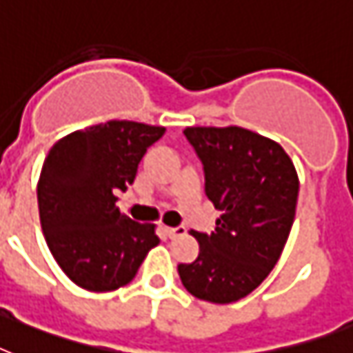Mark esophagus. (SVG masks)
<instances>
[{"label":"esophagus","instance_id":"34e87169","mask_svg":"<svg viewBox=\"0 0 353 353\" xmlns=\"http://www.w3.org/2000/svg\"><path fill=\"white\" fill-rule=\"evenodd\" d=\"M165 232H167L168 237H177V236H183V234H186V228L185 226H176V228H170V226H167V228H165Z\"/></svg>","mask_w":353,"mask_h":353}]
</instances>
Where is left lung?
I'll return each mask as SVG.
<instances>
[{
    "label": "left lung",
    "instance_id": "1",
    "mask_svg": "<svg viewBox=\"0 0 353 353\" xmlns=\"http://www.w3.org/2000/svg\"><path fill=\"white\" fill-rule=\"evenodd\" d=\"M185 136L221 216L212 234L192 230L199 256L177 272L192 296L226 305L256 290L279 261L296 217L299 177L279 143L256 132L186 127Z\"/></svg>",
    "mask_w": 353,
    "mask_h": 353
}]
</instances>
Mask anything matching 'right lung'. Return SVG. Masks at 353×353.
<instances>
[{
  "mask_svg": "<svg viewBox=\"0 0 353 353\" xmlns=\"http://www.w3.org/2000/svg\"><path fill=\"white\" fill-rule=\"evenodd\" d=\"M163 134L165 127L112 119L68 134L45 157L37 181L43 234L57 265L85 290L128 285L159 243L156 225L121 214L116 194L134 183Z\"/></svg>",
  "mask_w": 353,
  "mask_h": 353,
  "instance_id": "1",
  "label": "right lung"
}]
</instances>
